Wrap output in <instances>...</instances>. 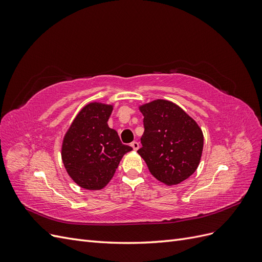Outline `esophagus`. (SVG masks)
<instances>
[{"instance_id": "1", "label": "esophagus", "mask_w": 262, "mask_h": 262, "mask_svg": "<svg viewBox=\"0 0 262 262\" xmlns=\"http://www.w3.org/2000/svg\"><path fill=\"white\" fill-rule=\"evenodd\" d=\"M130 145L132 146V148H133L134 150H138V149H139V147H140L139 142H137V141H133Z\"/></svg>"}]
</instances>
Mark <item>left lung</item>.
Returning a JSON list of instances; mask_svg holds the SVG:
<instances>
[{"mask_svg":"<svg viewBox=\"0 0 262 262\" xmlns=\"http://www.w3.org/2000/svg\"><path fill=\"white\" fill-rule=\"evenodd\" d=\"M144 133L138 150L150 173L167 186L189 178L199 166L203 133L179 106L157 99L140 107Z\"/></svg>","mask_w":262,"mask_h":262,"instance_id":"obj_1","label":"left lung"}]
</instances>
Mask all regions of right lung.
Listing matches in <instances>:
<instances>
[{
  "label": "right lung",
  "instance_id": "obj_1",
  "mask_svg": "<svg viewBox=\"0 0 262 262\" xmlns=\"http://www.w3.org/2000/svg\"><path fill=\"white\" fill-rule=\"evenodd\" d=\"M112 105L91 102L77 114L63 139L62 161L76 184L87 190L104 188L131 146L108 126Z\"/></svg>",
  "mask_w": 262,
  "mask_h": 262
}]
</instances>
